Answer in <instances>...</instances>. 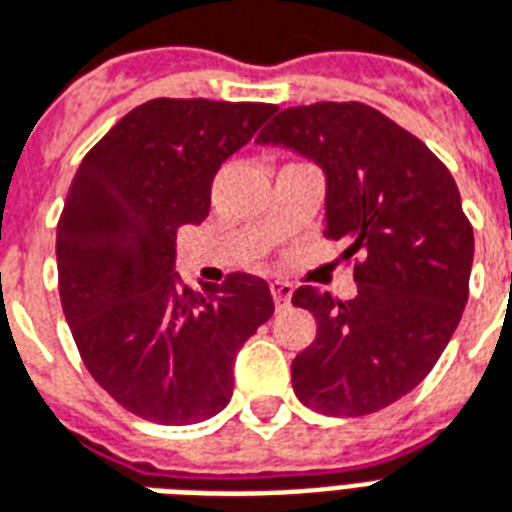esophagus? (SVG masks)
Instances as JSON below:
<instances>
[{
	"label": "esophagus",
	"mask_w": 512,
	"mask_h": 512,
	"mask_svg": "<svg viewBox=\"0 0 512 512\" xmlns=\"http://www.w3.org/2000/svg\"><path fill=\"white\" fill-rule=\"evenodd\" d=\"M271 295H274V304L276 309H285L290 304V298H293V285L290 282H271Z\"/></svg>",
	"instance_id": "obj_1"
}]
</instances>
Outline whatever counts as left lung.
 <instances>
[{
	"label": "left lung",
	"instance_id": "8db88e82",
	"mask_svg": "<svg viewBox=\"0 0 512 512\" xmlns=\"http://www.w3.org/2000/svg\"><path fill=\"white\" fill-rule=\"evenodd\" d=\"M257 143L298 151L325 173V236L347 241L358 295L298 287L317 336L293 361V391L323 415H369L434 369L469 298L472 225L429 146L363 102L287 108Z\"/></svg>",
	"mask_w": 512,
	"mask_h": 512
}]
</instances>
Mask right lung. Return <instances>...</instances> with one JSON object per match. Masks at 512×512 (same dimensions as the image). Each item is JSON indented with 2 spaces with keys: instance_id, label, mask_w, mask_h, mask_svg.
Here are the masks:
<instances>
[{
  "instance_id": "obj_1",
  "label": "right lung",
  "mask_w": 512,
  "mask_h": 512,
  "mask_svg": "<svg viewBox=\"0 0 512 512\" xmlns=\"http://www.w3.org/2000/svg\"><path fill=\"white\" fill-rule=\"evenodd\" d=\"M274 111L143 102L70 184L56 227L64 317L89 374L138 418L187 426L225 410L238 350L274 314L260 276L230 274L195 293L173 271L176 230L208 217L217 170Z\"/></svg>"
}]
</instances>
